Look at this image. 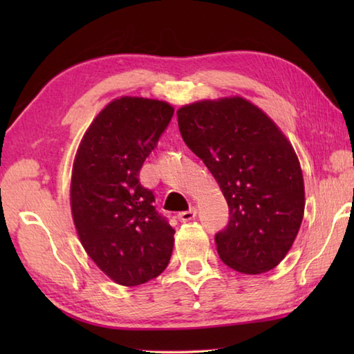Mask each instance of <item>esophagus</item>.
Listing matches in <instances>:
<instances>
[{
    "mask_svg": "<svg viewBox=\"0 0 354 354\" xmlns=\"http://www.w3.org/2000/svg\"><path fill=\"white\" fill-rule=\"evenodd\" d=\"M194 217H196V209H194V208H190L189 212H183V213L178 214L179 222H190V221L194 219Z\"/></svg>",
    "mask_w": 354,
    "mask_h": 354,
    "instance_id": "obj_1",
    "label": "esophagus"
}]
</instances>
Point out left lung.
Here are the masks:
<instances>
[{
	"label": "left lung",
	"instance_id": "1",
	"mask_svg": "<svg viewBox=\"0 0 354 354\" xmlns=\"http://www.w3.org/2000/svg\"><path fill=\"white\" fill-rule=\"evenodd\" d=\"M185 145L205 162L230 207L216 234L221 260L246 275L288 255L304 216V179L290 141L245 97L199 100L176 111Z\"/></svg>",
	"mask_w": 354,
	"mask_h": 354
}]
</instances>
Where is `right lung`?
I'll use <instances>...</instances> for the list:
<instances>
[{
	"instance_id": "obj_1",
	"label": "right lung",
	"mask_w": 354,
	"mask_h": 354,
	"mask_svg": "<svg viewBox=\"0 0 354 354\" xmlns=\"http://www.w3.org/2000/svg\"><path fill=\"white\" fill-rule=\"evenodd\" d=\"M173 112L162 100L118 97L95 115L74 156V227L89 259L117 284L147 283L169 265L175 230L138 176Z\"/></svg>"
}]
</instances>
